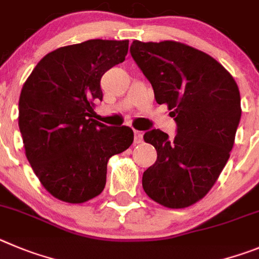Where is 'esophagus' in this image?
Wrapping results in <instances>:
<instances>
[{"mask_svg":"<svg viewBox=\"0 0 259 259\" xmlns=\"http://www.w3.org/2000/svg\"><path fill=\"white\" fill-rule=\"evenodd\" d=\"M134 142L135 143H142L143 142V133L139 130H134Z\"/></svg>","mask_w":259,"mask_h":259,"instance_id":"esophagus-1","label":"esophagus"}]
</instances>
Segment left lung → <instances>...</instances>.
Masks as SVG:
<instances>
[{"label":"left lung","mask_w":259,"mask_h":259,"mask_svg":"<svg viewBox=\"0 0 259 259\" xmlns=\"http://www.w3.org/2000/svg\"><path fill=\"white\" fill-rule=\"evenodd\" d=\"M130 54L177 124L173 139L158 129L144 134L157 160L142 186L166 208H187L210 191L230 158L241 117L239 88L221 63L185 44L133 41Z\"/></svg>","instance_id":"8db88e82"}]
</instances>
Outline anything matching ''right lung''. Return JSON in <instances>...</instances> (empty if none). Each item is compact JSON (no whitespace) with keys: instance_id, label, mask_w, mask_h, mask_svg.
Returning <instances> with one entry per match:
<instances>
[{"instance_id":"obj_1","label":"right lung","mask_w":259,"mask_h":259,"mask_svg":"<svg viewBox=\"0 0 259 259\" xmlns=\"http://www.w3.org/2000/svg\"><path fill=\"white\" fill-rule=\"evenodd\" d=\"M129 41L89 39L51 51L23 85L19 129L25 156L44 187L57 199L81 204L103 191L107 162L134 141L129 126L94 120L101 78L122 63Z\"/></svg>"}]
</instances>
